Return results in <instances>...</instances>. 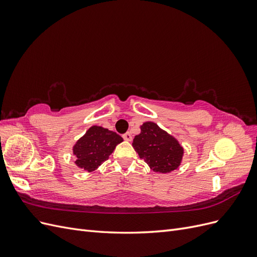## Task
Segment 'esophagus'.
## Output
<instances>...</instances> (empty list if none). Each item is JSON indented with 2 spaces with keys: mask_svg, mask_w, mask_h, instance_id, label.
Masks as SVG:
<instances>
[{
  "mask_svg": "<svg viewBox=\"0 0 257 257\" xmlns=\"http://www.w3.org/2000/svg\"><path fill=\"white\" fill-rule=\"evenodd\" d=\"M123 139H124V141H127V142L131 141V139H132V134L130 133V132H126L125 134H123Z\"/></svg>",
  "mask_w": 257,
  "mask_h": 257,
  "instance_id": "34e87169",
  "label": "esophagus"
}]
</instances>
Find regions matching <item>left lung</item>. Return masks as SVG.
I'll return each mask as SVG.
<instances>
[{"label":"left lung","mask_w":257,"mask_h":257,"mask_svg":"<svg viewBox=\"0 0 257 257\" xmlns=\"http://www.w3.org/2000/svg\"><path fill=\"white\" fill-rule=\"evenodd\" d=\"M141 130V134L133 141L134 149L141 159L157 173L166 174L177 169L183 155V148L177 139L153 122H145Z\"/></svg>","instance_id":"8db88e82"}]
</instances>
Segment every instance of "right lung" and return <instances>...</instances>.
<instances>
[{
    "instance_id": "1",
    "label": "right lung",
    "mask_w": 257,
    "mask_h": 257,
    "mask_svg": "<svg viewBox=\"0 0 257 257\" xmlns=\"http://www.w3.org/2000/svg\"><path fill=\"white\" fill-rule=\"evenodd\" d=\"M122 142L123 138L115 132L92 126L73 148L77 158L75 164L87 172H93L109 158L115 146Z\"/></svg>"
}]
</instances>
